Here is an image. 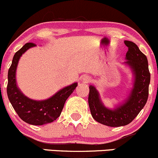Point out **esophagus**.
<instances>
[{
    "label": "esophagus",
    "mask_w": 158,
    "mask_h": 158,
    "mask_svg": "<svg viewBox=\"0 0 158 158\" xmlns=\"http://www.w3.org/2000/svg\"><path fill=\"white\" fill-rule=\"evenodd\" d=\"M91 78L89 77V76H84V77H83V82H85V83H88V82H91Z\"/></svg>",
    "instance_id": "1"
}]
</instances>
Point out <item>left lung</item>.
Here are the masks:
<instances>
[{
    "mask_svg": "<svg viewBox=\"0 0 158 158\" xmlns=\"http://www.w3.org/2000/svg\"><path fill=\"white\" fill-rule=\"evenodd\" d=\"M128 47L125 62L135 75L133 88L129 98L123 104L111 110L105 107L100 99L96 88L90 85L88 104L95 121L110 127H121L130 124L143 110L148 98L151 74L148 60L138 46L131 41L124 40Z\"/></svg>",
    "mask_w": 158,
    "mask_h": 158,
    "instance_id": "obj_1",
    "label": "left lung"
}]
</instances>
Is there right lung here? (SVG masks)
<instances>
[{
  "instance_id": "obj_1",
  "label": "right lung",
  "mask_w": 158,
  "mask_h": 158,
  "mask_svg": "<svg viewBox=\"0 0 158 158\" xmlns=\"http://www.w3.org/2000/svg\"><path fill=\"white\" fill-rule=\"evenodd\" d=\"M35 46L34 43H27L15 52L12 64L8 70L6 92L9 100L22 120L33 125H43L52 122L59 117L65 101L73 92L77 83H73L65 87L52 98L42 101L31 100L25 96L17 88L15 70L22 54L28 48Z\"/></svg>"
}]
</instances>
